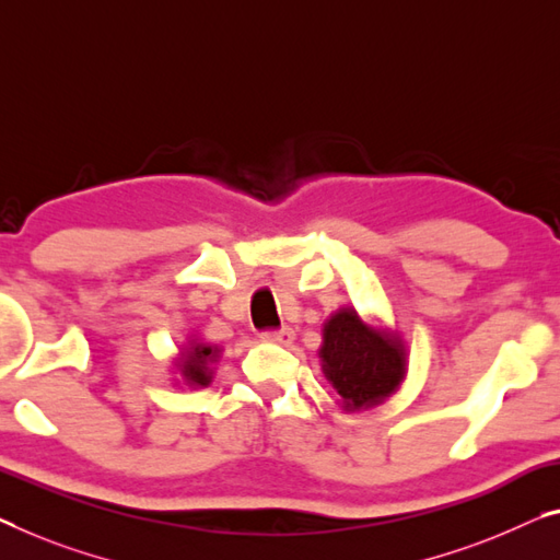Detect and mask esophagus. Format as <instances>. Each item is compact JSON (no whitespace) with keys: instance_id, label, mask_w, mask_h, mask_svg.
Listing matches in <instances>:
<instances>
[{"instance_id":"obj_1","label":"esophagus","mask_w":560,"mask_h":560,"mask_svg":"<svg viewBox=\"0 0 560 560\" xmlns=\"http://www.w3.org/2000/svg\"><path fill=\"white\" fill-rule=\"evenodd\" d=\"M261 339H264V341H273V345L289 347L291 341H294V329L283 327V329H277V331H264Z\"/></svg>"}]
</instances>
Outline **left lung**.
<instances>
[{"mask_svg": "<svg viewBox=\"0 0 560 560\" xmlns=\"http://www.w3.org/2000/svg\"><path fill=\"white\" fill-rule=\"evenodd\" d=\"M319 362L347 412L385 402L407 374V347L397 331L364 324L352 306L334 312L322 329Z\"/></svg>", "mask_w": 560, "mask_h": 560, "instance_id": "obj_1", "label": "left lung"}]
</instances>
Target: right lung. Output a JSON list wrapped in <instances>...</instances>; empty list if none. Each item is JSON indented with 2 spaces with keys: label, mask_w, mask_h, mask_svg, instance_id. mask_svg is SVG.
Listing matches in <instances>:
<instances>
[{
  "label": "right lung",
  "mask_w": 560,
  "mask_h": 560,
  "mask_svg": "<svg viewBox=\"0 0 560 560\" xmlns=\"http://www.w3.org/2000/svg\"><path fill=\"white\" fill-rule=\"evenodd\" d=\"M221 349L215 345H206L200 339H190L186 347L180 349L178 360H175V370H178L183 385L190 389L208 387L213 382V364L219 362Z\"/></svg>",
  "instance_id": "add662e5"
}]
</instances>
